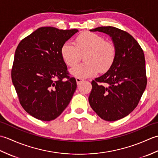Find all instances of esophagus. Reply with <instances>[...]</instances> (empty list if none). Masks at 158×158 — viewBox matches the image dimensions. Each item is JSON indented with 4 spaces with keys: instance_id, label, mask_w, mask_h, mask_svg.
<instances>
[{
    "instance_id": "1",
    "label": "esophagus",
    "mask_w": 158,
    "mask_h": 158,
    "mask_svg": "<svg viewBox=\"0 0 158 158\" xmlns=\"http://www.w3.org/2000/svg\"><path fill=\"white\" fill-rule=\"evenodd\" d=\"M84 80H83V79H81V78H78V77H76V81H77V85H79L80 83H81V82H83Z\"/></svg>"
}]
</instances>
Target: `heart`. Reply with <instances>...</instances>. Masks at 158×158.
<instances>
[{"label": "heart", "mask_w": 158, "mask_h": 158, "mask_svg": "<svg viewBox=\"0 0 158 158\" xmlns=\"http://www.w3.org/2000/svg\"><path fill=\"white\" fill-rule=\"evenodd\" d=\"M64 61L73 67L85 55L86 63L73 67L70 73L78 78L84 79L96 75L98 71L106 73L111 68L116 58V48L112 42L105 41L96 33L85 32L75 39V45L69 42L64 43L61 48Z\"/></svg>", "instance_id": "b5f03b06"}]
</instances>
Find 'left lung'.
<instances>
[{"label":"left lung","mask_w":158,"mask_h":158,"mask_svg":"<svg viewBox=\"0 0 158 158\" xmlns=\"http://www.w3.org/2000/svg\"><path fill=\"white\" fill-rule=\"evenodd\" d=\"M109 35L116 48L115 62L108 71L92 82V109L100 118L113 122L133 111L145 90V55L132 35L113 26L90 30Z\"/></svg>","instance_id":"8db88e82"}]
</instances>
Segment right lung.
I'll return each mask as SVG.
<instances>
[{"label":"right lung","instance_id":"add662e5","mask_svg":"<svg viewBox=\"0 0 158 158\" xmlns=\"http://www.w3.org/2000/svg\"><path fill=\"white\" fill-rule=\"evenodd\" d=\"M77 32L41 27L17 47L12 82L22 106L36 119L49 122L57 118L75 92L76 80L68 75L61 48Z\"/></svg>","mask_w":158,"mask_h":158}]
</instances>
